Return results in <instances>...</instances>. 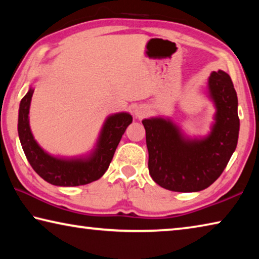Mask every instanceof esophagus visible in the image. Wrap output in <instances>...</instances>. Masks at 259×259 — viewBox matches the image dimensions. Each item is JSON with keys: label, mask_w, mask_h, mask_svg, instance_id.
<instances>
[{"label": "esophagus", "mask_w": 259, "mask_h": 259, "mask_svg": "<svg viewBox=\"0 0 259 259\" xmlns=\"http://www.w3.org/2000/svg\"><path fill=\"white\" fill-rule=\"evenodd\" d=\"M146 114H147V107L143 106V105H140V106L135 108V115L136 117H138V119H143V117H145Z\"/></svg>", "instance_id": "1"}]
</instances>
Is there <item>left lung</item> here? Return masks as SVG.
Segmentation results:
<instances>
[{"label":"left lung","instance_id":"8db88e82","mask_svg":"<svg viewBox=\"0 0 259 259\" xmlns=\"http://www.w3.org/2000/svg\"><path fill=\"white\" fill-rule=\"evenodd\" d=\"M209 94L216 105L212 131L207 138L188 140L171 121L143 120L148 150V171L157 185L174 192H199L224 171L238 144V97L230 75L212 72Z\"/></svg>","mask_w":259,"mask_h":259}]
</instances>
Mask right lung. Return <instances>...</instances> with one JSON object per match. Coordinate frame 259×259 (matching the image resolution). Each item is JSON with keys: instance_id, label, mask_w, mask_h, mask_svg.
<instances>
[{"instance_id": "right-lung-1", "label": "right lung", "mask_w": 259, "mask_h": 259, "mask_svg": "<svg viewBox=\"0 0 259 259\" xmlns=\"http://www.w3.org/2000/svg\"><path fill=\"white\" fill-rule=\"evenodd\" d=\"M33 93L30 88L20 102L18 135L25 155L35 172L57 186H78L97 181L108 169L122 135L133 122V116L128 113L109 116L103 126L97 148L88 159H57L37 145L30 131L28 113Z\"/></svg>"}]
</instances>
